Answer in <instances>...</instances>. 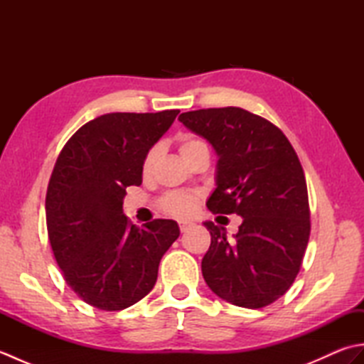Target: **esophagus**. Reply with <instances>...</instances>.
Listing matches in <instances>:
<instances>
[{"label": "esophagus", "instance_id": "esophagus-1", "mask_svg": "<svg viewBox=\"0 0 364 364\" xmlns=\"http://www.w3.org/2000/svg\"><path fill=\"white\" fill-rule=\"evenodd\" d=\"M191 228V223H188V222H180V230H181V233H186V231Z\"/></svg>", "mask_w": 364, "mask_h": 364}]
</instances>
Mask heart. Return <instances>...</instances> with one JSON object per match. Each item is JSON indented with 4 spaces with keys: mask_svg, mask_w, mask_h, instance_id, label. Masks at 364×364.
Wrapping results in <instances>:
<instances>
[{
    "mask_svg": "<svg viewBox=\"0 0 364 364\" xmlns=\"http://www.w3.org/2000/svg\"><path fill=\"white\" fill-rule=\"evenodd\" d=\"M200 144H203V141H200L197 137H192V136L181 137V142H180L181 156H184V154L189 153L194 146ZM156 156H158V149H151L145 154L144 162H142V172L145 175H149L153 170ZM162 208H164L167 213L176 215V218H188V215L194 214L196 211L197 197L191 194H183V192H173V194H168L162 198Z\"/></svg>",
    "mask_w": 364,
    "mask_h": 364,
    "instance_id": "1",
    "label": "heart"
}]
</instances>
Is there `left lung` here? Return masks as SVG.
<instances>
[{"label":"left lung","instance_id":"8db88e82","mask_svg":"<svg viewBox=\"0 0 364 364\" xmlns=\"http://www.w3.org/2000/svg\"><path fill=\"white\" fill-rule=\"evenodd\" d=\"M218 154L215 189L206 202L214 214H237L239 231L203 222L211 245L202 274L220 299L262 308L291 288L310 237L304 168L288 139L272 123L242 107H211L178 117Z\"/></svg>","mask_w":364,"mask_h":364}]
</instances>
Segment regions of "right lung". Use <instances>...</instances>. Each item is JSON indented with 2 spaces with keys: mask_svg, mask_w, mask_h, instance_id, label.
<instances>
[{
  "mask_svg": "<svg viewBox=\"0 0 364 364\" xmlns=\"http://www.w3.org/2000/svg\"><path fill=\"white\" fill-rule=\"evenodd\" d=\"M178 112L100 115L76 131L54 164L45 198L51 249L67 284L98 310H125L144 299L180 236L175 220L139 228L123 214L125 189L142 183L145 154Z\"/></svg>",
  "mask_w": 364,
  "mask_h": 364,
  "instance_id": "add662e5",
  "label": "right lung"
}]
</instances>
